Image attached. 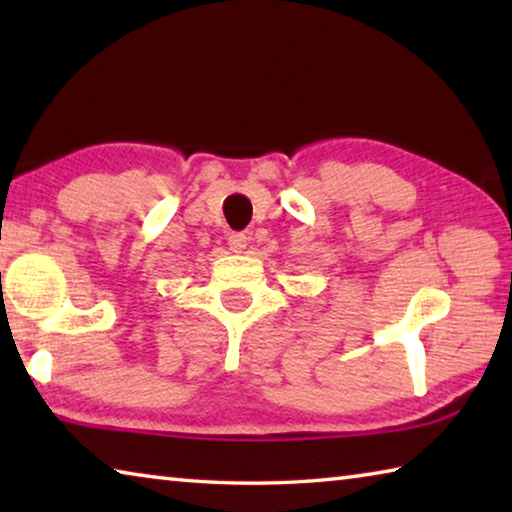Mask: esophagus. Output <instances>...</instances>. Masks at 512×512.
I'll return each instance as SVG.
<instances>
[{
    "instance_id": "obj_1",
    "label": "esophagus",
    "mask_w": 512,
    "mask_h": 512,
    "mask_svg": "<svg viewBox=\"0 0 512 512\" xmlns=\"http://www.w3.org/2000/svg\"><path fill=\"white\" fill-rule=\"evenodd\" d=\"M228 246L232 253H244V250L248 248V237L244 235V232H232V235L228 237Z\"/></svg>"
}]
</instances>
